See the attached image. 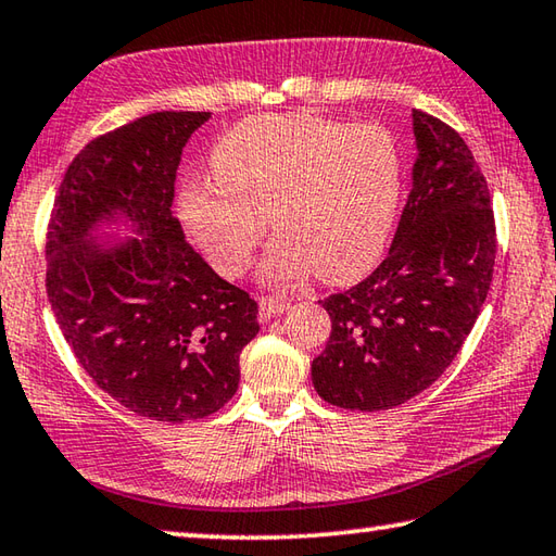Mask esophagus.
<instances>
[{"instance_id":"obj_1","label":"esophagus","mask_w":556,"mask_h":556,"mask_svg":"<svg viewBox=\"0 0 556 556\" xmlns=\"http://www.w3.org/2000/svg\"><path fill=\"white\" fill-rule=\"evenodd\" d=\"M289 311V301L279 299V296H262L260 299V316L262 320H267L271 316H279V313Z\"/></svg>"}]
</instances>
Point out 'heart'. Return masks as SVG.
Instances as JSON below:
<instances>
[{
  "mask_svg": "<svg viewBox=\"0 0 556 556\" xmlns=\"http://www.w3.org/2000/svg\"><path fill=\"white\" fill-rule=\"evenodd\" d=\"M214 175L181 185L179 214L211 265L228 279L250 267L277 230L260 267L271 287L316 269L350 281L375 265L401 199V150L387 128L306 114L240 121L211 153Z\"/></svg>",
  "mask_w": 556,
  "mask_h": 556,
  "instance_id": "obj_1",
  "label": "heart"
}]
</instances>
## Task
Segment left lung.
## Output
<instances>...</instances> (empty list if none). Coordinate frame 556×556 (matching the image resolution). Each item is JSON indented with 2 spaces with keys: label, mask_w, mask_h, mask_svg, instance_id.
<instances>
[{
  "label": "left lung",
  "mask_w": 556,
  "mask_h": 556,
  "mask_svg": "<svg viewBox=\"0 0 556 556\" xmlns=\"http://www.w3.org/2000/svg\"><path fill=\"white\" fill-rule=\"evenodd\" d=\"M413 136L410 194L389 255L320 301L332 330L311 379L338 408L387 410L426 391L457 357L493 279L496 224L471 150L418 109Z\"/></svg>",
  "instance_id": "obj_1"
}]
</instances>
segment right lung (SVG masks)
Returning a JSON list of instances; mask_svg holds the SVG:
<instances>
[{
	"label": "right lung",
	"mask_w": 556,
	"mask_h": 556,
	"mask_svg": "<svg viewBox=\"0 0 556 556\" xmlns=\"http://www.w3.org/2000/svg\"><path fill=\"white\" fill-rule=\"evenodd\" d=\"M208 111H157L87 143L48 224V301L89 377L163 422L233 399L257 304L194 252L173 214L181 148ZM114 225L134 237L105 236Z\"/></svg>",
	"instance_id": "add662e5"
}]
</instances>
